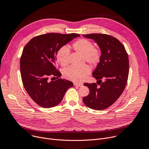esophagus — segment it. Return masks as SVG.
Instances as JSON below:
<instances>
[{
  "mask_svg": "<svg viewBox=\"0 0 149 149\" xmlns=\"http://www.w3.org/2000/svg\"><path fill=\"white\" fill-rule=\"evenodd\" d=\"M74 86H77V87H81L83 86V84L81 83H77V82H74Z\"/></svg>",
  "mask_w": 149,
  "mask_h": 149,
  "instance_id": "34e87169",
  "label": "esophagus"
}]
</instances>
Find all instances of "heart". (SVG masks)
<instances>
[{
	"instance_id": "heart-1",
	"label": "heart",
	"mask_w": 149,
	"mask_h": 149,
	"mask_svg": "<svg viewBox=\"0 0 149 149\" xmlns=\"http://www.w3.org/2000/svg\"><path fill=\"white\" fill-rule=\"evenodd\" d=\"M74 49L84 55L85 60L91 65H95L100 59V52L94 48L92 42L87 39H79L72 45ZM70 51L68 47H61L57 52L56 59L62 67H65L69 63ZM90 69L87 65L80 67L71 66L64 70L63 76L66 78L75 82L81 81L90 72Z\"/></svg>"
}]
</instances>
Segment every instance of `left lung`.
<instances>
[{"instance_id": "1", "label": "left lung", "mask_w": 149, "mask_h": 149, "mask_svg": "<svg viewBox=\"0 0 149 149\" xmlns=\"http://www.w3.org/2000/svg\"><path fill=\"white\" fill-rule=\"evenodd\" d=\"M82 36L93 39L101 51L100 62L92 74L100 87L96 83H84L90 93L82 100L88 107L102 110L114 103L125 87L129 72L128 54L123 45L112 36L102 33ZM101 79L104 81L102 82Z\"/></svg>"}]
</instances>
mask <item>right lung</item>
<instances>
[{
	"label": "right lung",
	"instance_id": "1",
	"mask_svg": "<svg viewBox=\"0 0 149 149\" xmlns=\"http://www.w3.org/2000/svg\"><path fill=\"white\" fill-rule=\"evenodd\" d=\"M79 34L49 33L32 38L24 48L20 59V71L24 86L31 98L44 108L56 106L66 91L73 86L71 81L59 78L56 69L58 51ZM50 75L57 77L49 81Z\"/></svg>",
	"mask_w": 149,
	"mask_h": 149
}]
</instances>
